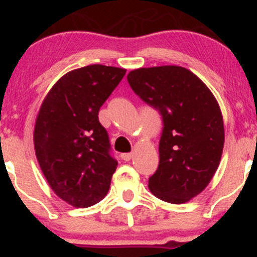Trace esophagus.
<instances>
[{"label": "esophagus", "mask_w": 257, "mask_h": 257, "mask_svg": "<svg viewBox=\"0 0 257 257\" xmlns=\"http://www.w3.org/2000/svg\"><path fill=\"white\" fill-rule=\"evenodd\" d=\"M120 157H122L123 161L129 162L133 157V153H122V155H120Z\"/></svg>", "instance_id": "esophagus-1"}]
</instances>
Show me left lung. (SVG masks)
<instances>
[{
  "instance_id": "left-lung-1",
  "label": "left lung",
  "mask_w": 257,
  "mask_h": 257,
  "mask_svg": "<svg viewBox=\"0 0 257 257\" xmlns=\"http://www.w3.org/2000/svg\"><path fill=\"white\" fill-rule=\"evenodd\" d=\"M126 79L163 119L159 164L149 179L150 191L173 204L188 202L208 186L220 164L225 131L216 99L202 79L181 66L141 67Z\"/></svg>"
}]
</instances>
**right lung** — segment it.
Here are the masks:
<instances>
[{
	"instance_id": "add662e5",
	"label": "right lung",
	"mask_w": 257,
	"mask_h": 257,
	"mask_svg": "<svg viewBox=\"0 0 257 257\" xmlns=\"http://www.w3.org/2000/svg\"><path fill=\"white\" fill-rule=\"evenodd\" d=\"M125 71L96 64L67 72L38 111L34 131L38 164L54 193L76 208L104 198L118 166L98 114Z\"/></svg>"
}]
</instances>
